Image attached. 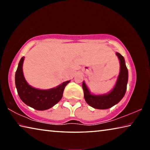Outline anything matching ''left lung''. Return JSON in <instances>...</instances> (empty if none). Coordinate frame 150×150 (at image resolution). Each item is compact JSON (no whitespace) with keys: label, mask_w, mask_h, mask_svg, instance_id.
<instances>
[{"label":"left lung","mask_w":150,"mask_h":150,"mask_svg":"<svg viewBox=\"0 0 150 150\" xmlns=\"http://www.w3.org/2000/svg\"><path fill=\"white\" fill-rule=\"evenodd\" d=\"M120 61V73L112 90L107 94L93 95L91 93L85 81L83 82V89L85 100L88 105L96 109H108L118 104L125 95L128 80V71L125 60L122 55L116 52Z\"/></svg>","instance_id":"left-lung-1"}]
</instances>
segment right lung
Returning <instances> with one entry per match:
<instances>
[{
    "instance_id": "add662e5",
    "label": "right lung",
    "mask_w": 150,
    "mask_h": 150,
    "mask_svg": "<svg viewBox=\"0 0 150 150\" xmlns=\"http://www.w3.org/2000/svg\"><path fill=\"white\" fill-rule=\"evenodd\" d=\"M24 57L20 60L15 74V84L20 99L38 110H45L52 108L62 99L65 86L70 82L67 81L56 87L50 89H38L32 87L27 83L23 74Z\"/></svg>"
}]
</instances>
